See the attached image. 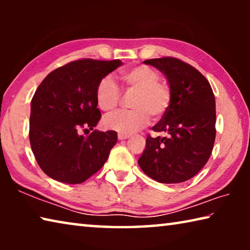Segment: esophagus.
Masks as SVG:
<instances>
[{
  "instance_id": "34e87169",
  "label": "esophagus",
  "mask_w": 250,
  "mask_h": 250,
  "mask_svg": "<svg viewBox=\"0 0 250 250\" xmlns=\"http://www.w3.org/2000/svg\"><path fill=\"white\" fill-rule=\"evenodd\" d=\"M129 138H130L129 134H124V133L118 134V139H119V140H125V139H129Z\"/></svg>"
}]
</instances>
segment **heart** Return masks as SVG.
Segmentation results:
<instances>
[{
  "instance_id": "heart-1",
  "label": "heart",
  "mask_w": 250,
  "mask_h": 250,
  "mask_svg": "<svg viewBox=\"0 0 250 250\" xmlns=\"http://www.w3.org/2000/svg\"><path fill=\"white\" fill-rule=\"evenodd\" d=\"M120 79L126 91L135 92L130 111H120L108 116L104 125L119 133L130 134L147 125L150 116L160 119L170 107L172 94L167 83L159 82L160 75L147 66H135L125 70ZM96 101L105 112H111L120 101V92L111 77H104L97 84Z\"/></svg>"
}]
</instances>
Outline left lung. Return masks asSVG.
I'll return each instance as SVG.
<instances>
[{"mask_svg":"<svg viewBox=\"0 0 250 250\" xmlns=\"http://www.w3.org/2000/svg\"><path fill=\"white\" fill-rule=\"evenodd\" d=\"M143 62L166 76L172 99L162 119L152 128L167 135H147L138 163L147 176L160 183H181L196 175L211 154L216 137L213 90L200 71L177 58Z\"/></svg>","mask_w":250,"mask_h":250,"instance_id":"8db88e82","label":"left lung"}]
</instances>
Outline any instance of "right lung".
Listing matches in <instances>:
<instances>
[{"label": "right lung", "mask_w": 250, "mask_h": 250, "mask_svg": "<svg viewBox=\"0 0 250 250\" xmlns=\"http://www.w3.org/2000/svg\"><path fill=\"white\" fill-rule=\"evenodd\" d=\"M121 65L119 59L71 62L48 74L36 89L29 142L40 167L53 180L80 184L107 161L118 137L116 131L94 130L101 118L96 88ZM88 128L93 130L90 135L80 133Z\"/></svg>", "instance_id": "add662e5"}]
</instances>
